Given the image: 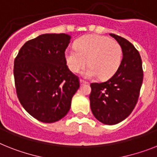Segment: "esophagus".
Returning <instances> with one entry per match:
<instances>
[{"label": "esophagus", "instance_id": "34e87169", "mask_svg": "<svg viewBox=\"0 0 157 157\" xmlns=\"http://www.w3.org/2000/svg\"><path fill=\"white\" fill-rule=\"evenodd\" d=\"M87 83H88L87 82L84 81V80H82V79H80V85H81V86H82V85H85V84H87Z\"/></svg>", "mask_w": 157, "mask_h": 157}]
</instances>
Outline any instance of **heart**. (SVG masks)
Instances as JSON below:
<instances>
[{"label": "heart", "mask_w": 157, "mask_h": 157, "mask_svg": "<svg viewBox=\"0 0 157 157\" xmlns=\"http://www.w3.org/2000/svg\"><path fill=\"white\" fill-rule=\"evenodd\" d=\"M75 48H68L65 51L67 67L74 73L90 67L83 72L86 78L100 75L107 79L120 68L123 58L122 47L117 41L100 35H86L80 37L75 43Z\"/></svg>", "instance_id": "b5f03b06"}]
</instances>
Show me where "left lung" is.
Instances as JSON below:
<instances>
[{
  "label": "left lung",
  "instance_id": "8db88e82",
  "mask_svg": "<svg viewBox=\"0 0 157 157\" xmlns=\"http://www.w3.org/2000/svg\"><path fill=\"white\" fill-rule=\"evenodd\" d=\"M122 47L120 68L104 82L90 84V109L97 120L114 125L128 117L136 107L143 82L142 60L138 50L130 41L110 33Z\"/></svg>",
  "mask_w": 157,
  "mask_h": 157
}]
</instances>
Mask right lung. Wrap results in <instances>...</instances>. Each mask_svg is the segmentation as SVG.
Instances as JSON below:
<instances>
[{"mask_svg":"<svg viewBox=\"0 0 157 157\" xmlns=\"http://www.w3.org/2000/svg\"><path fill=\"white\" fill-rule=\"evenodd\" d=\"M66 33H46L26 41L14 60L17 98L25 110L41 122L54 123L71 108L79 79L69 70Z\"/></svg>","mask_w":157,"mask_h":157,"instance_id":"1","label":"right lung"}]
</instances>
